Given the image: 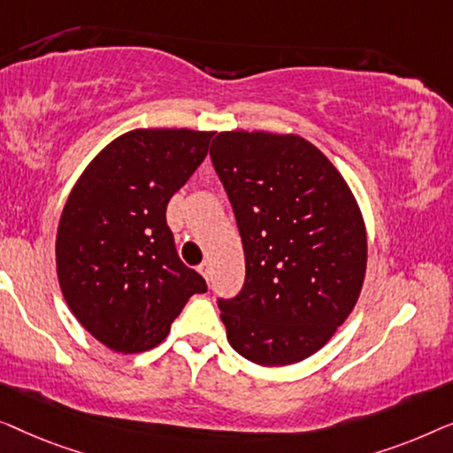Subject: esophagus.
Segmentation results:
<instances>
[{
    "instance_id": "34e87169",
    "label": "esophagus",
    "mask_w": 453,
    "mask_h": 453,
    "mask_svg": "<svg viewBox=\"0 0 453 453\" xmlns=\"http://www.w3.org/2000/svg\"><path fill=\"white\" fill-rule=\"evenodd\" d=\"M199 273L209 281V279H211V263H209V260H205V263L199 266Z\"/></svg>"
}]
</instances>
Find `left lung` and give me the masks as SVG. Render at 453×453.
Wrapping results in <instances>:
<instances>
[{
    "label": "left lung",
    "mask_w": 453,
    "mask_h": 453,
    "mask_svg": "<svg viewBox=\"0 0 453 453\" xmlns=\"http://www.w3.org/2000/svg\"><path fill=\"white\" fill-rule=\"evenodd\" d=\"M211 160L246 258L244 288L218 302L229 345L265 367L308 359L347 320L365 279L367 234L351 188L293 133H218Z\"/></svg>",
    "instance_id": "1"
}]
</instances>
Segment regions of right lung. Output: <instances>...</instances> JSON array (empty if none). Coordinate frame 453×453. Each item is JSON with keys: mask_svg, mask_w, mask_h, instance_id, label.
<instances>
[{"mask_svg": "<svg viewBox=\"0 0 453 453\" xmlns=\"http://www.w3.org/2000/svg\"><path fill=\"white\" fill-rule=\"evenodd\" d=\"M211 131L133 129L75 182L57 227V277L78 322L119 353L150 351L205 279L178 258L172 195L205 160Z\"/></svg>", "mask_w": 453, "mask_h": 453, "instance_id": "right-lung-1", "label": "right lung"}]
</instances>
